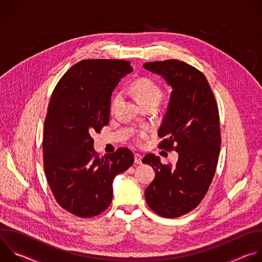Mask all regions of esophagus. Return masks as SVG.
<instances>
[{
  "label": "esophagus",
  "mask_w": 262,
  "mask_h": 262,
  "mask_svg": "<svg viewBox=\"0 0 262 262\" xmlns=\"http://www.w3.org/2000/svg\"><path fill=\"white\" fill-rule=\"evenodd\" d=\"M135 164L141 165L142 164V156L139 154H135Z\"/></svg>",
  "instance_id": "esophagus-1"
}]
</instances>
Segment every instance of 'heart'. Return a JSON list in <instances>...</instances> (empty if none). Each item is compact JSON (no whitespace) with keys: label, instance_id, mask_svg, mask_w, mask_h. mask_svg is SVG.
Wrapping results in <instances>:
<instances>
[{"label":"heart","instance_id":"heart-1","mask_svg":"<svg viewBox=\"0 0 262 262\" xmlns=\"http://www.w3.org/2000/svg\"><path fill=\"white\" fill-rule=\"evenodd\" d=\"M132 90L140 103L147 102L149 100H158L160 101L162 97V90L161 88L151 80L148 78H139L135 80L132 84ZM119 96L116 95L112 101V107H114L118 100ZM144 134L139 135V139H142Z\"/></svg>","mask_w":262,"mask_h":262}]
</instances>
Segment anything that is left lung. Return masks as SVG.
Instances as JSON below:
<instances>
[{
    "instance_id": "obj_1",
    "label": "left lung",
    "mask_w": 262,
    "mask_h": 262,
    "mask_svg": "<svg viewBox=\"0 0 262 262\" xmlns=\"http://www.w3.org/2000/svg\"><path fill=\"white\" fill-rule=\"evenodd\" d=\"M143 66L172 87L159 148L178 152L175 166L163 165L152 154L144 157L142 162L156 171L145 199L156 213L178 217L200 204L214 176L221 148L219 110L205 76L192 65L172 59Z\"/></svg>"
}]
</instances>
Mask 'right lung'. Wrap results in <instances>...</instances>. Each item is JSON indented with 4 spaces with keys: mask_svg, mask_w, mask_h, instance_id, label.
<instances>
[{
    "mask_svg": "<svg viewBox=\"0 0 262 262\" xmlns=\"http://www.w3.org/2000/svg\"><path fill=\"white\" fill-rule=\"evenodd\" d=\"M129 61L89 59L70 67L56 85L43 130V166L61 207L80 217L104 211L113 180L134 164L127 148L99 158L91 137L108 124L111 95L132 72Z\"/></svg>",
    "mask_w": 262,
    "mask_h": 262,
    "instance_id": "1",
    "label": "right lung"
}]
</instances>
